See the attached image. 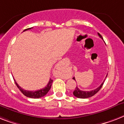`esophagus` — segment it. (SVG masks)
I'll list each match as a JSON object with an SVG mask.
<instances>
[{
    "label": "esophagus",
    "instance_id": "obj_1",
    "mask_svg": "<svg viewBox=\"0 0 124 124\" xmlns=\"http://www.w3.org/2000/svg\"><path fill=\"white\" fill-rule=\"evenodd\" d=\"M61 67H62V63H61H61H59V64H58V65L56 66V70H57L59 72V70H60V69H61Z\"/></svg>",
    "mask_w": 124,
    "mask_h": 124
}]
</instances>
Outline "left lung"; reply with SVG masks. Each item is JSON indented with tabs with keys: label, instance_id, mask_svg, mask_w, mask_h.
Instances as JSON below:
<instances>
[{
	"label": "left lung",
	"instance_id": "8db88e82",
	"mask_svg": "<svg viewBox=\"0 0 124 124\" xmlns=\"http://www.w3.org/2000/svg\"><path fill=\"white\" fill-rule=\"evenodd\" d=\"M98 35L99 36V37L101 38H102V39H103V38L102 37V36L99 33H98ZM107 76H108V75H107ZM73 79H74V80L76 81L75 78H73ZM104 82H103L98 88H97L95 89V90H92V91H82V90H79V88H78V86H76V89H75V90H74V92H73V94H74V95L75 96V97H76L78 98H80V99H87V98L91 97L92 96H93L94 95H95V94L101 90V88L103 84H104Z\"/></svg>",
	"mask_w": 124,
	"mask_h": 124
}]
</instances>
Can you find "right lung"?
Here are the masks:
<instances>
[{
    "label": "right lung",
    "mask_w": 124,
    "mask_h": 124,
    "mask_svg": "<svg viewBox=\"0 0 124 124\" xmlns=\"http://www.w3.org/2000/svg\"><path fill=\"white\" fill-rule=\"evenodd\" d=\"M31 29L32 28L27 29H25L23 31L29 30V29ZM14 81H15V83L16 85V86L18 88V89L20 90V92H21L25 96H26L27 97L32 98V99H39V98L44 97V96L48 93V91L50 90V88H51V86H52V82H53L52 79H50V80L48 81V84H47V85H46L44 88H42L41 89V90H36V91H28V90H23V88H22L19 85L16 83V82L15 79H14Z\"/></svg>",
    "instance_id": "right-lung-1"
}]
</instances>
